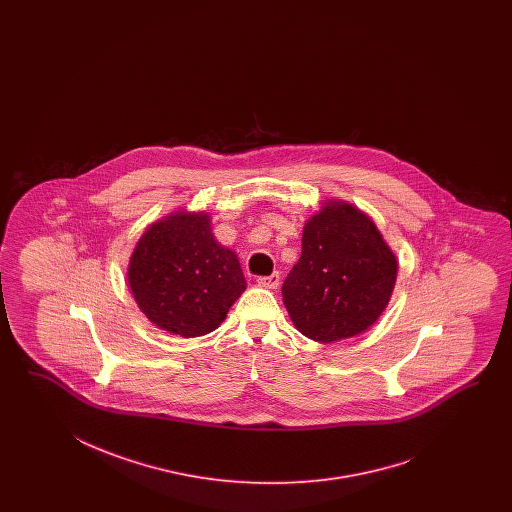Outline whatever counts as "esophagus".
Listing matches in <instances>:
<instances>
[{"label":"esophagus","instance_id":"obj_1","mask_svg":"<svg viewBox=\"0 0 512 512\" xmlns=\"http://www.w3.org/2000/svg\"><path fill=\"white\" fill-rule=\"evenodd\" d=\"M257 283L264 287V289H278L279 285V274L278 272H274V274H270V276H261V278H257Z\"/></svg>","mask_w":512,"mask_h":512}]
</instances>
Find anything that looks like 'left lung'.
Returning <instances> with one entry per match:
<instances>
[{
    "instance_id": "left-lung-1",
    "label": "left lung",
    "mask_w": 512,
    "mask_h": 512,
    "mask_svg": "<svg viewBox=\"0 0 512 512\" xmlns=\"http://www.w3.org/2000/svg\"><path fill=\"white\" fill-rule=\"evenodd\" d=\"M396 276V255L372 217L330 199L306 221L302 255L281 295L298 332L332 343L366 332L381 317Z\"/></svg>"
}]
</instances>
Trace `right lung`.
Listing matches in <instances>:
<instances>
[{"instance_id":"add662e5","label":"right lung","mask_w":512,"mask_h":512,"mask_svg":"<svg viewBox=\"0 0 512 512\" xmlns=\"http://www.w3.org/2000/svg\"><path fill=\"white\" fill-rule=\"evenodd\" d=\"M208 212L178 210L140 236L127 266V281L152 325L197 338L216 330L246 291L233 249L212 233Z\"/></svg>"}]
</instances>
